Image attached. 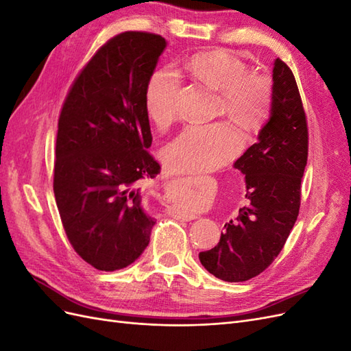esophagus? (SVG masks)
Here are the masks:
<instances>
[{
  "mask_svg": "<svg viewBox=\"0 0 351 351\" xmlns=\"http://www.w3.org/2000/svg\"><path fill=\"white\" fill-rule=\"evenodd\" d=\"M192 180H199V178H192ZM177 218H180V219H183V221H190V219H195L196 218V215H193V214H187L186 210H177Z\"/></svg>",
  "mask_w": 351,
  "mask_h": 351,
  "instance_id": "esophagus-1",
  "label": "esophagus"
}]
</instances>
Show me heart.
Returning <instances> with one entry per match:
<instances>
[{
  "instance_id": "1",
  "label": "heart",
  "mask_w": 351,
  "mask_h": 351,
  "mask_svg": "<svg viewBox=\"0 0 351 351\" xmlns=\"http://www.w3.org/2000/svg\"><path fill=\"white\" fill-rule=\"evenodd\" d=\"M186 70L206 88L219 92V112H224L240 129L258 133L272 108V83L224 49H212L190 57ZM180 77L171 69L156 70L145 92L147 117L167 129L177 115ZM243 146V136L228 123L190 125L165 147L164 161L169 171L196 174L215 169L231 161Z\"/></svg>"
}]
</instances>
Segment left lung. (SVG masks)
Here are the masks:
<instances>
[{"instance_id": "obj_1", "label": "left lung", "mask_w": 351, "mask_h": 351, "mask_svg": "<svg viewBox=\"0 0 351 351\" xmlns=\"http://www.w3.org/2000/svg\"><path fill=\"white\" fill-rule=\"evenodd\" d=\"M307 162V124L293 71L277 58L269 119L234 162L244 174L247 205L224 226L214 249L200 252L208 272L228 282L256 277L278 256L299 215Z\"/></svg>"}]
</instances>
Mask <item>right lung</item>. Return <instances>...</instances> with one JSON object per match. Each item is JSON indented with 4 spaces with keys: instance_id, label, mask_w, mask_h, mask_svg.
Segmentation results:
<instances>
[{
    "instance_id": "add662e5",
    "label": "right lung",
    "mask_w": 351,
    "mask_h": 351,
    "mask_svg": "<svg viewBox=\"0 0 351 351\" xmlns=\"http://www.w3.org/2000/svg\"><path fill=\"white\" fill-rule=\"evenodd\" d=\"M167 40L124 32L82 70L58 120L54 195L69 241L99 271L129 267L151 240L155 218L139 182L161 167L146 149L152 134L145 107L147 82Z\"/></svg>"
}]
</instances>
